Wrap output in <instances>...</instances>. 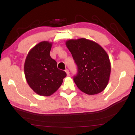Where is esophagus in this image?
Returning <instances> with one entry per match:
<instances>
[{
  "label": "esophagus",
  "instance_id": "34e87169",
  "mask_svg": "<svg viewBox=\"0 0 135 135\" xmlns=\"http://www.w3.org/2000/svg\"><path fill=\"white\" fill-rule=\"evenodd\" d=\"M65 72H66V73H67V76H69V75H70V71H69V70H68V69H66V70H65Z\"/></svg>",
  "mask_w": 135,
  "mask_h": 135
}]
</instances>
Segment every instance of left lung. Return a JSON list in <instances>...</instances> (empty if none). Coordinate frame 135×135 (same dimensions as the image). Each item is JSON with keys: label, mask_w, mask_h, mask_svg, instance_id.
Wrapping results in <instances>:
<instances>
[{"label": "left lung", "mask_w": 135, "mask_h": 135, "mask_svg": "<svg viewBox=\"0 0 135 135\" xmlns=\"http://www.w3.org/2000/svg\"><path fill=\"white\" fill-rule=\"evenodd\" d=\"M77 66L73 80L78 88L88 95L98 94L108 84L111 64L105 51L93 41L84 38L65 43Z\"/></svg>", "instance_id": "1"}]
</instances>
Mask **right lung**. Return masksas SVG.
Wrapping results in <instances>:
<instances>
[{
	"mask_svg": "<svg viewBox=\"0 0 135 135\" xmlns=\"http://www.w3.org/2000/svg\"><path fill=\"white\" fill-rule=\"evenodd\" d=\"M52 43L41 42L29 51L24 63V74L29 86L37 94L48 97L58 89L67 76L57 68L50 56Z\"/></svg>",
	"mask_w": 135,
	"mask_h": 135,
	"instance_id": "add662e5",
	"label": "right lung"
}]
</instances>
